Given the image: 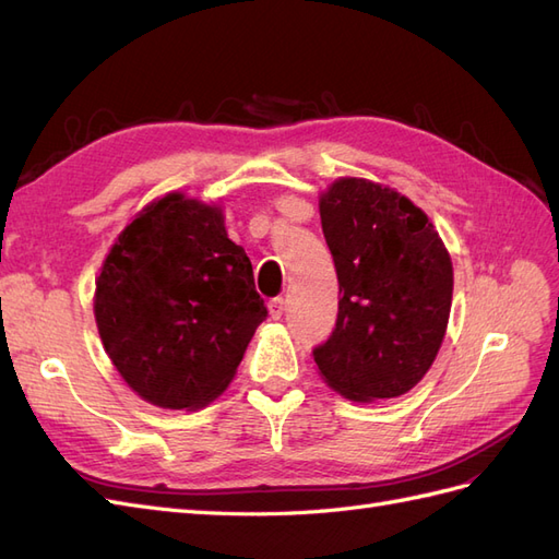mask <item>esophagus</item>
I'll return each instance as SVG.
<instances>
[{
	"instance_id": "esophagus-1",
	"label": "esophagus",
	"mask_w": 559,
	"mask_h": 559,
	"mask_svg": "<svg viewBox=\"0 0 559 559\" xmlns=\"http://www.w3.org/2000/svg\"><path fill=\"white\" fill-rule=\"evenodd\" d=\"M283 311H285V299L283 297H274L269 301V313H271V318H274V321H278Z\"/></svg>"
}]
</instances>
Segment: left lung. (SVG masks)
I'll list each match as a JSON object with an SVG mask.
<instances>
[{
	"label": "left lung",
	"mask_w": 559,
	"mask_h": 559,
	"mask_svg": "<svg viewBox=\"0 0 559 559\" xmlns=\"http://www.w3.org/2000/svg\"><path fill=\"white\" fill-rule=\"evenodd\" d=\"M340 281L318 374L356 403L397 397L433 365L448 330L452 258L428 215L401 191L365 178L334 180L318 199Z\"/></svg>",
	"instance_id": "1"
}]
</instances>
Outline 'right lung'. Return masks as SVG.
Returning a JSON list of instances; mask_svg holds the SVG:
<instances>
[{"label": "right lung", "instance_id": "obj_1", "mask_svg": "<svg viewBox=\"0 0 559 559\" xmlns=\"http://www.w3.org/2000/svg\"><path fill=\"white\" fill-rule=\"evenodd\" d=\"M93 313L105 354L142 401L199 409L231 384L266 307L222 205L168 191L109 248Z\"/></svg>", "mask_w": 559, "mask_h": 559}]
</instances>
